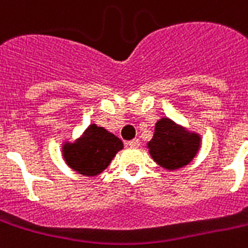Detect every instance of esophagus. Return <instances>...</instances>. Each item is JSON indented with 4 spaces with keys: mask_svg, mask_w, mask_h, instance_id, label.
<instances>
[{
    "mask_svg": "<svg viewBox=\"0 0 248 248\" xmlns=\"http://www.w3.org/2000/svg\"><path fill=\"white\" fill-rule=\"evenodd\" d=\"M128 147H131V148H138L139 145H140V141H139V139H132V140H130L127 143Z\"/></svg>",
    "mask_w": 248,
    "mask_h": 248,
    "instance_id": "1",
    "label": "esophagus"
}]
</instances>
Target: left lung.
<instances>
[{"instance_id":"1","label":"left lung","mask_w":248,"mask_h":248,"mask_svg":"<svg viewBox=\"0 0 248 248\" xmlns=\"http://www.w3.org/2000/svg\"><path fill=\"white\" fill-rule=\"evenodd\" d=\"M200 138L196 132L187 131L170 118H160L155 126L154 138L147 143L155 162L168 170L181 169L194 160L200 149Z\"/></svg>"}]
</instances>
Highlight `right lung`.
I'll return each mask as SVG.
<instances>
[{
  "label": "right lung",
  "mask_w": 248,
  "mask_h": 248,
  "mask_svg": "<svg viewBox=\"0 0 248 248\" xmlns=\"http://www.w3.org/2000/svg\"><path fill=\"white\" fill-rule=\"evenodd\" d=\"M122 148L124 143L120 138L92 124L77 140L63 143L62 156L66 164L78 174L94 177L107 169Z\"/></svg>",
  "instance_id": "1"
}]
</instances>
